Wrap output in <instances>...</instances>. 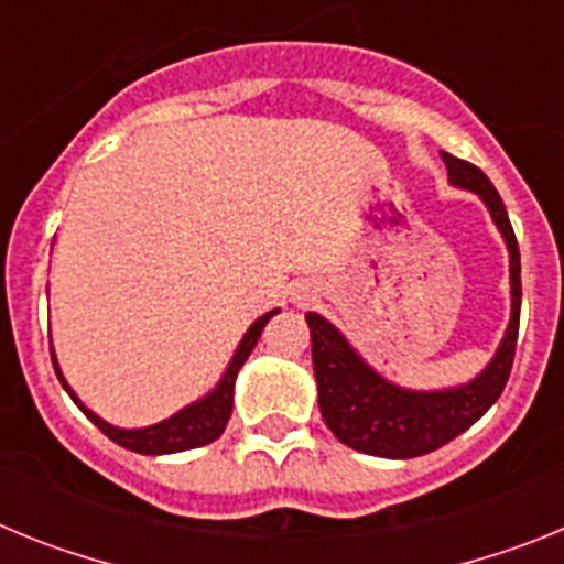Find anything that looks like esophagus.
<instances>
[{"instance_id":"1","label":"esophagus","mask_w":564,"mask_h":564,"mask_svg":"<svg viewBox=\"0 0 564 564\" xmlns=\"http://www.w3.org/2000/svg\"><path fill=\"white\" fill-rule=\"evenodd\" d=\"M293 302H296L299 307H305L307 302H313V291H311V288H302V291L293 293Z\"/></svg>"}]
</instances>
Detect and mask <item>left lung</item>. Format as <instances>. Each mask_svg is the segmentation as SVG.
Wrapping results in <instances>:
<instances>
[{
	"instance_id": "left-lung-1",
	"label": "left lung",
	"mask_w": 564,
	"mask_h": 564,
	"mask_svg": "<svg viewBox=\"0 0 564 564\" xmlns=\"http://www.w3.org/2000/svg\"><path fill=\"white\" fill-rule=\"evenodd\" d=\"M441 158L446 163L452 186L480 194L491 212V220L506 239L508 257H511V322L495 358L475 381L452 387V390L415 392L401 390L378 376L325 316L307 313L318 410L327 430L344 446L364 455L406 460V457H421L441 449L443 443L455 441L460 432H466L471 423H477L491 410V403L506 390L511 364H514L522 302L520 248H517L514 228L497 188L475 163L460 161L449 152H441Z\"/></svg>"
}]
</instances>
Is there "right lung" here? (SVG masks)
<instances>
[{
	"label": "right lung",
	"mask_w": 564,
	"mask_h": 564,
	"mask_svg": "<svg viewBox=\"0 0 564 564\" xmlns=\"http://www.w3.org/2000/svg\"><path fill=\"white\" fill-rule=\"evenodd\" d=\"M276 313L279 311L265 313V316H259L257 322L248 327V333L242 336V341H239L237 352H234V358L228 361V370L223 372L220 383H217V387H214L206 398L194 401L192 406H186V410L174 412V415L166 417V421L154 423V426H147V430H118V426H112V423L101 421L96 412H89L87 406L78 401L76 392L69 390V383L64 381L53 350H50V356H53V367H56V376H58V381H62L64 390L69 392V398L78 403V410H82L89 421L96 423L98 430H101L109 441H115L118 446H123V449H129V452H138V455H174V452H186V449H197V446H206V443L217 441V437L223 435V430H226V423H228V417H231V410H234V381H237L239 367H242V364H246V358L251 356V350L257 347L259 336H262V327H265L268 322L276 316Z\"/></svg>",
	"instance_id": "obj_1"
}]
</instances>
